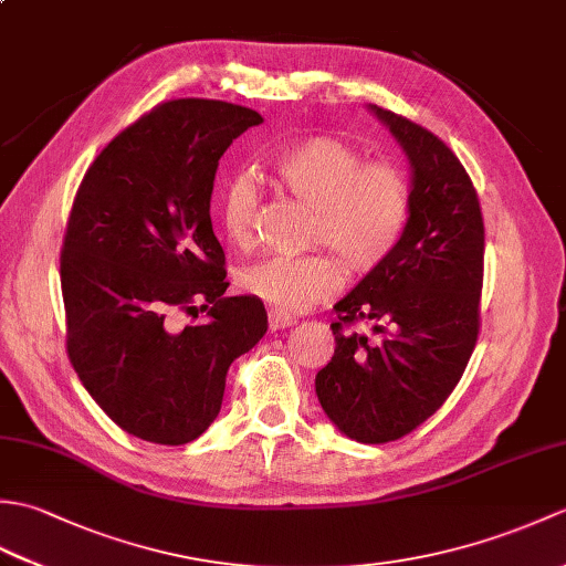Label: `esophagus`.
Masks as SVG:
<instances>
[{"label":"esophagus","mask_w":566,"mask_h":566,"mask_svg":"<svg viewBox=\"0 0 566 566\" xmlns=\"http://www.w3.org/2000/svg\"><path fill=\"white\" fill-rule=\"evenodd\" d=\"M268 321H270V331H280V328H286V326H294V323H296L294 316L284 314V311H276V308H270Z\"/></svg>","instance_id":"1"}]
</instances>
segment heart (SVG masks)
<instances>
[{"instance_id":"heart-1","label":"heart","mask_w":566,"mask_h":566,"mask_svg":"<svg viewBox=\"0 0 566 566\" xmlns=\"http://www.w3.org/2000/svg\"><path fill=\"white\" fill-rule=\"evenodd\" d=\"M272 170L284 191L314 209L308 245L328 248L347 272L377 270L399 245L411 216V185L396 165L365 163L350 143L314 136L276 153ZM260 207L255 175L240 170L221 185L216 209L233 245L248 248L255 240ZM332 256L316 250L264 258L240 272V286L276 311L298 314L338 292L340 264Z\"/></svg>"}]
</instances>
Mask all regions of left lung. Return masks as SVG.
Wrapping results in <instances>:
<instances>
[{"label":"left lung","mask_w":566,"mask_h":566,"mask_svg":"<svg viewBox=\"0 0 566 566\" xmlns=\"http://www.w3.org/2000/svg\"><path fill=\"white\" fill-rule=\"evenodd\" d=\"M371 112L411 160V216L391 255L335 304V353L316 394L347 438L379 444L416 430L464 375L482 326L484 219L472 179L436 134ZM359 322L376 335L359 334Z\"/></svg>","instance_id":"8db88e82"}]
</instances>
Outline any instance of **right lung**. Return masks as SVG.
Segmentation results:
<instances>
[{
	"instance_id": "obj_1",
	"label": "right lung",
	"mask_w": 566,
	"mask_h": 566,
	"mask_svg": "<svg viewBox=\"0 0 566 566\" xmlns=\"http://www.w3.org/2000/svg\"><path fill=\"white\" fill-rule=\"evenodd\" d=\"M258 124L248 106L163 102L82 177L60 250L65 347L84 389L128 436L199 438L221 411L228 367L268 333L260 298L223 296L226 255L209 211L221 155ZM197 310L201 322L176 326L177 313Z\"/></svg>"
}]
</instances>
